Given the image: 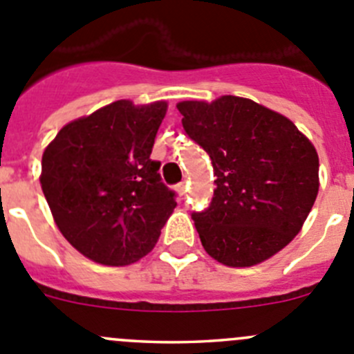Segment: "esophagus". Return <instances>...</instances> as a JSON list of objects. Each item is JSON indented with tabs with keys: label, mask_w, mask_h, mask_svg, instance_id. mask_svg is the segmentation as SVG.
<instances>
[{
	"label": "esophagus",
	"mask_w": 354,
	"mask_h": 354,
	"mask_svg": "<svg viewBox=\"0 0 354 354\" xmlns=\"http://www.w3.org/2000/svg\"><path fill=\"white\" fill-rule=\"evenodd\" d=\"M176 192L181 195V197H185V195H187V183L181 181L180 185H176Z\"/></svg>",
	"instance_id": "34e87169"
}]
</instances>
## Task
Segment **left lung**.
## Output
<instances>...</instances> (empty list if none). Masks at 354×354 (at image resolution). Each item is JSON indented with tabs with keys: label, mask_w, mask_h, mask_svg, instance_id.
Masks as SVG:
<instances>
[{
	"label": "left lung",
	"mask_w": 354,
	"mask_h": 354,
	"mask_svg": "<svg viewBox=\"0 0 354 354\" xmlns=\"http://www.w3.org/2000/svg\"><path fill=\"white\" fill-rule=\"evenodd\" d=\"M214 169V197L194 212L205 252L232 268L270 259L301 232L318 195V153L290 119L249 98L176 104Z\"/></svg>",
	"instance_id": "obj_1"
}]
</instances>
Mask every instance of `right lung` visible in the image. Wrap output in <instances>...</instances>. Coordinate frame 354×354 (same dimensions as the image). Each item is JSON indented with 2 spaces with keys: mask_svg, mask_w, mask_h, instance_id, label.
Wrapping results in <instances>:
<instances>
[{
  "mask_svg": "<svg viewBox=\"0 0 354 354\" xmlns=\"http://www.w3.org/2000/svg\"><path fill=\"white\" fill-rule=\"evenodd\" d=\"M167 102L118 100L65 124L41 160V188L55 225L75 250L126 266L156 245L174 194L150 159Z\"/></svg>",
  "mask_w": 354,
  "mask_h": 354,
  "instance_id": "1",
  "label": "right lung"
}]
</instances>
